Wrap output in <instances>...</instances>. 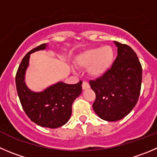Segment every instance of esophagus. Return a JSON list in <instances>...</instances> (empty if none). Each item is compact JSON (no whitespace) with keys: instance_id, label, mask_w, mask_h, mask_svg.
<instances>
[{"instance_id":"esophagus-1","label":"esophagus","mask_w":157,"mask_h":157,"mask_svg":"<svg viewBox=\"0 0 157 157\" xmlns=\"http://www.w3.org/2000/svg\"><path fill=\"white\" fill-rule=\"evenodd\" d=\"M82 86L83 89H89V88H90V86H89V82H86V81L83 82Z\"/></svg>"}]
</instances>
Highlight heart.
<instances>
[{
  "mask_svg": "<svg viewBox=\"0 0 157 157\" xmlns=\"http://www.w3.org/2000/svg\"><path fill=\"white\" fill-rule=\"evenodd\" d=\"M114 52L110 46L89 49L77 59L80 68H89V74L95 78L102 76L109 69L113 62Z\"/></svg>",
  "mask_w": 157,
  "mask_h": 157,
  "instance_id": "b5f03b06",
  "label": "heart"
}]
</instances>
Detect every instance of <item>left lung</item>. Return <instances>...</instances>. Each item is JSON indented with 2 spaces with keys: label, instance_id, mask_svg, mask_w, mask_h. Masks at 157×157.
Wrapping results in <instances>:
<instances>
[{
  "label": "left lung",
  "instance_id": "left-lung-1",
  "mask_svg": "<svg viewBox=\"0 0 157 157\" xmlns=\"http://www.w3.org/2000/svg\"><path fill=\"white\" fill-rule=\"evenodd\" d=\"M118 55L106 73L89 84L95 93L93 109L101 119L118 121L136 105L141 90L142 65L136 54L126 44L114 41Z\"/></svg>",
  "mask_w": 157,
  "mask_h": 157
}]
</instances>
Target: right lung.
I'll list each match as a JSON object with an SVG mask.
<instances>
[{
	"instance_id": "1",
	"label": "right lung",
	"mask_w": 157,
	"mask_h": 157,
	"mask_svg": "<svg viewBox=\"0 0 157 157\" xmlns=\"http://www.w3.org/2000/svg\"><path fill=\"white\" fill-rule=\"evenodd\" d=\"M45 48V44H40L25 55L16 73L15 82L21 104L29 119L38 126L55 129L65 125L71 117V105L81 94L82 81L73 85L58 82L41 92L28 89L25 74L30 54Z\"/></svg>"
}]
</instances>
